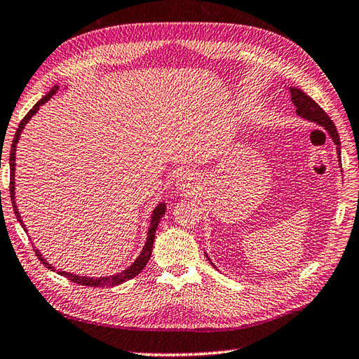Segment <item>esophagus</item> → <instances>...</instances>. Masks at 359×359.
Wrapping results in <instances>:
<instances>
[{
    "mask_svg": "<svg viewBox=\"0 0 359 359\" xmlns=\"http://www.w3.org/2000/svg\"><path fill=\"white\" fill-rule=\"evenodd\" d=\"M178 186L181 190H187L192 187V180H190V177H187V175H181L178 178Z\"/></svg>",
    "mask_w": 359,
    "mask_h": 359,
    "instance_id": "34e87169",
    "label": "esophagus"
}]
</instances>
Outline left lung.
<instances>
[{
    "label": "left lung",
    "mask_w": 359,
    "mask_h": 359,
    "mask_svg": "<svg viewBox=\"0 0 359 359\" xmlns=\"http://www.w3.org/2000/svg\"><path fill=\"white\" fill-rule=\"evenodd\" d=\"M291 91V100L292 104L296 105V113L302 118L309 119L311 122L319 123L320 127H324L328 133H330L333 142L336 144V149H338V155L341 158V141H339V135L338 130H336L333 121L328 118V114L320 108L316 102H314L311 97L306 96V94L297 88H290Z\"/></svg>",
    "instance_id": "8db88e82"
}]
</instances>
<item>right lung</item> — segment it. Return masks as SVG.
Listing matches in <instances>:
<instances>
[{
  "label": "right lung",
  "instance_id": "right-lung-1",
  "mask_svg": "<svg viewBox=\"0 0 359 359\" xmlns=\"http://www.w3.org/2000/svg\"><path fill=\"white\" fill-rule=\"evenodd\" d=\"M58 86L55 85L53 90H50L45 97H41L36 104L32 107L31 111H29L23 119H21L20 126L17 128V133L15 136H13V141H12V149H11V158H9V164H11V200H12V206H13V212H15L17 215V220L20 222V224L23 226V229L26 231L25 228V223L23 220H21V217L18 214V209H17V204H15V182H13V177H15V151H17V144H18V137L21 135V131H23L25 126L27 123V121L32 118V116L36 113V109L40 108V105L45 104V102H48L50 97L54 96V94L57 93ZM165 214V204H158L156 209L153 210V215H151V222H150V229H149V233H147V241H145V246L142 248V252L139 254V257L135 260V263H131V266H128L126 271H122L119 274L116 276H109V277H100V279H93V277H85V276H76V274H71V273H65V271H57L60 276H65L67 277L68 280L74 282L77 285H83V287H114V285H119L122 282L126 280H130L133 279V277H136L139 273L142 271V269L145 268V265H147V262L150 260V255H151V248H153V241H155V233H156V229H158V224L161 222V218L164 217ZM35 254L36 257H39V260L45 265L46 268L53 269V271H55V269L50 266V263H48L45 259L41 257V254L35 250Z\"/></svg>",
  "mask_w": 359,
  "mask_h": 359
}]
</instances>
